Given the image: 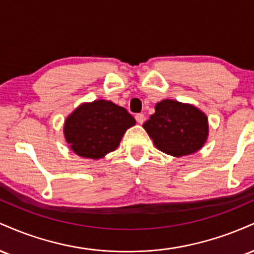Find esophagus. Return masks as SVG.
Returning <instances> with one entry per match:
<instances>
[{"label":"esophagus","mask_w":254,"mask_h":254,"mask_svg":"<svg viewBox=\"0 0 254 254\" xmlns=\"http://www.w3.org/2000/svg\"><path fill=\"white\" fill-rule=\"evenodd\" d=\"M135 118H136V122L138 124H143L144 121H145V117H144L143 113H138V115H136Z\"/></svg>","instance_id":"34e87169"}]
</instances>
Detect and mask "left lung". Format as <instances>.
<instances>
[{
	"instance_id": "8db88e82",
	"label": "left lung",
	"mask_w": 254,
	"mask_h": 254,
	"mask_svg": "<svg viewBox=\"0 0 254 254\" xmlns=\"http://www.w3.org/2000/svg\"><path fill=\"white\" fill-rule=\"evenodd\" d=\"M143 127L157 149L174 157L197 153L209 136L205 113L194 105L172 99L155 105V113Z\"/></svg>"
}]
</instances>
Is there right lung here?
Segmentation results:
<instances>
[{
    "mask_svg": "<svg viewBox=\"0 0 254 254\" xmlns=\"http://www.w3.org/2000/svg\"><path fill=\"white\" fill-rule=\"evenodd\" d=\"M136 121L124 107L109 100L77 106L64 121L63 133L78 156L99 160L116 150L122 137Z\"/></svg>",
    "mask_w": 254,
    "mask_h": 254,
    "instance_id": "1",
    "label": "right lung"
}]
</instances>
